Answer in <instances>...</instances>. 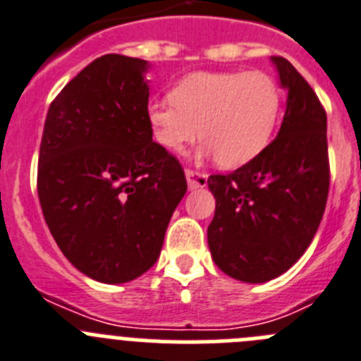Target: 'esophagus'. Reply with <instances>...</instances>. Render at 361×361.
Instances as JSON below:
<instances>
[{"mask_svg":"<svg viewBox=\"0 0 361 361\" xmlns=\"http://www.w3.org/2000/svg\"><path fill=\"white\" fill-rule=\"evenodd\" d=\"M185 176H187L188 188H200L207 185V174L197 173V171H192V169H187Z\"/></svg>","mask_w":361,"mask_h":361,"instance_id":"esophagus-1","label":"esophagus"}]
</instances>
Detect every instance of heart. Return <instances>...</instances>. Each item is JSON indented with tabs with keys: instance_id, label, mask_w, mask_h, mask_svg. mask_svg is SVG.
Masks as SVG:
<instances>
[{
	"instance_id": "b5f03b06",
	"label": "heart",
	"mask_w": 361,
	"mask_h": 361,
	"mask_svg": "<svg viewBox=\"0 0 361 361\" xmlns=\"http://www.w3.org/2000/svg\"><path fill=\"white\" fill-rule=\"evenodd\" d=\"M279 113L281 92L268 73L196 71L173 87L171 99L149 102L147 124L165 151H181L200 135L201 157L237 169L268 147Z\"/></svg>"
}]
</instances>
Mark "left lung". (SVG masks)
Wrapping results in <instances>:
<instances>
[{
  "label": "left lung",
  "mask_w": 361,
  "mask_h": 361,
  "mask_svg": "<svg viewBox=\"0 0 361 361\" xmlns=\"http://www.w3.org/2000/svg\"><path fill=\"white\" fill-rule=\"evenodd\" d=\"M271 61L288 92L277 138L250 164L207 181L216 197L207 233L214 262L250 284L279 277L302 257L329 192L326 111L290 61Z\"/></svg>",
  "instance_id": "8db88e82"
}]
</instances>
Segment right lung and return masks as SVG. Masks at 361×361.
I'll use <instances>...</instances> for the list:
<instances>
[{
	"label": "right lung",
	"mask_w": 361,
	"mask_h": 361,
	"mask_svg": "<svg viewBox=\"0 0 361 361\" xmlns=\"http://www.w3.org/2000/svg\"><path fill=\"white\" fill-rule=\"evenodd\" d=\"M147 61L102 55L50 104L37 194L64 257L104 284L140 277L160 257L187 192L180 161L152 142Z\"/></svg>",
	"instance_id": "add662e5"
}]
</instances>
